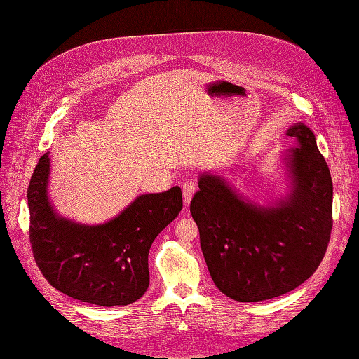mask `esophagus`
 Returning <instances> with one entry per match:
<instances>
[{"label":"esophagus","instance_id":"1","mask_svg":"<svg viewBox=\"0 0 359 359\" xmlns=\"http://www.w3.org/2000/svg\"><path fill=\"white\" fill-rule=\"evenodd\" d=\"M194 191H196V182L194 181H186L182 184V198H184V203L189 205Z\"/></svg>","mask_w":359,"mask_h":359}]
</instances>
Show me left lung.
<instances>
[{
	"mask_svg": "<svg viewBox=\"0 0 359 359\" xmlns=\"http://www.w3.org/2000/svg\"><path fill=\"white\" fill-rule=\"evenodd\" d=\"M287 136L289 196L273 208L245 202L214 175L199 178L190 203L211 278L241 302L276 298L310 278L327 253L332 229V180L311 130L297 124Z\"/></svg>",
	"mask_w": 359,
	"mask_h": 359,
	"instance_id": "8db88e82",
	"label": "left lung"
}]
</instances>
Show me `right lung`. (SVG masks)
Wrapping results in <instances>:
<instances>
[{"label":"right lung","instance_id":"right-lung-1","mask_svg":"<svg viewBox=\"0 0 359 359\" xmlns=\"http://www.w3.org/2000/svg\"><path fill=\"white\" fill-rule=\"evenodd\" d=\"M49 156L28 186L32 256L49 285L102 307L128 306L149 286L148 253L156 236L182 210L181 189L139 196L114 220L83 226L57 215L48 199Z\"/></svg>","mask_w":359,"mask_h":359}]
</instances>
